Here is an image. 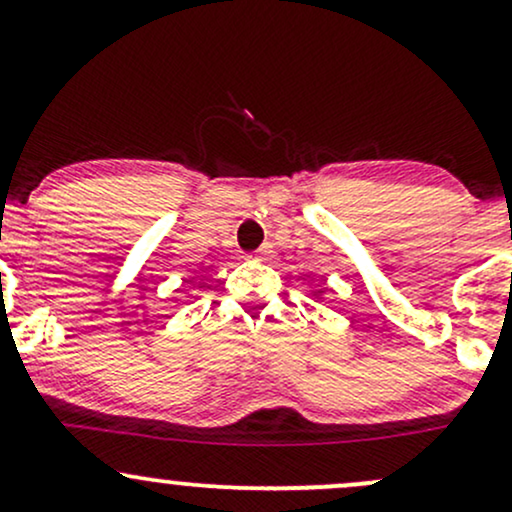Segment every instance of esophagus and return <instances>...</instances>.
<instances>
[{
	"mask_svg": "<svg viewBox=\"0 0 512 512\" xmlns=\"http://www.w3.org/2000/svg\"><path fill=\"white\" fill-rule=\"evenodd\" d=\"M267 255H269V248H267V245H262V248L255 252V257H260V260H264V257H267Z\"/></svg>",
	"mask_w": 512,
	"mask_h": 512,
	"instance_id": "1",
	"label": "esophagus"
}]
</instances>
